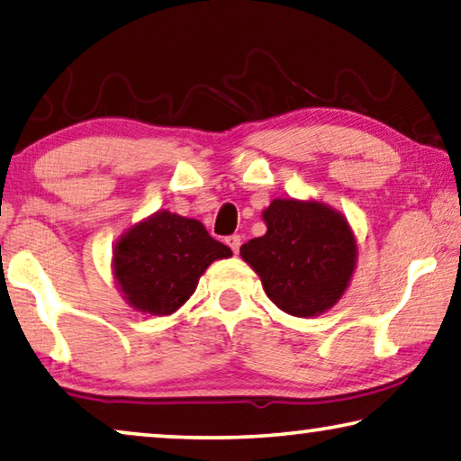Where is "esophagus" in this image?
<instances>
[{"label":"esophagus","mask_w":461,"mask_h":461,"mask_svg":"<svg viewBox=\"0 0 461 461\" xmlns=\"http://www.w3.org/2000/svg\"><path fill=\"white\" fill-rule=\"evenodd\" d=\"M228 246L233 250V254L240 252V246H242V238L240 236H230L228 238Z\"/></svg>","instance_id":"1"}]
</instances>
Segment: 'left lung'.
<instances>
[{"instance_id":"8db88e82","label":"left lung","mask_w":461,"mask_h":461,"mask_svg":"<svg viewBox=\"0 0 461 461\" xmlns=\"http://www.w3.org/2000/svg\"><path fill=\"white\" fill-rule=\"evenodd\" d=\"M267 233L240 249L267 296L292 317H317L346 294L358 260L348 219L321 201L275 198L263 211Z\"/></svg>"}]
</instances>
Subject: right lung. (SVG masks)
<instances>
[{"instance_id":"right-lung-1","label":"right lung","mask_w":461,"mask_h":461,"mask_svg":"<svg viewBox=\"0 0 461 461\" xmlns=\"http://www.w3.org/2000/svg\"><path fill=\"white\" fill-rule=\"evenodd\" d=\"M231 250L198 219L157 211L122 233L113 249V279L134 311L167 317L194 294L198 279Z\"/></svg>"}]
</instances>
